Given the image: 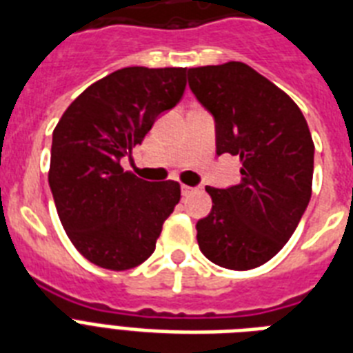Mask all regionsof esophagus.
<instances>
[{"label":"esophagus","mask_w":353,"mask_h":353,"mask_svg":"<svg viewBox=\"0 0 353 353\" xmlns=\"http://www.w3.org/2000/svg\"><path fill=\"white\" fill-rule=\"evenodd\" d=\"M193 191H196V188H191V185H182V194H184V196L191 194Z\"/></svg>","instance_id":"1"}]
</instances>
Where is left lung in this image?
Returning a JSON list of instances; mask_svg holds the SVG:
<instances>
[{
  "instance_id": "8db88e82",
  "label": "left lung",
  "mask_w": 353,
  "mask_h": 353,
  "mask_svg": "<svg viewBox=\"0 0 353 353\" xmlns=\"http://www.w3.org/2000/svg\"><path fill=\"white\" fill-rule=\"evenodd\" d=\"M196 100L215 118L216 154L241 159L242 179L216 190L196 222L200 252L216 266L252 270L277 255L308 208L314 142L297 103L242 61L188 70Z\"/></svg>"
}]
</instances>
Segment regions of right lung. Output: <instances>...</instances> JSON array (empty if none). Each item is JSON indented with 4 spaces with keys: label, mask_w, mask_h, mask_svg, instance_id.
I'll list each match as a JSON object with an SVG mask.
<instances>
[{
    "label": "right lung",
    "mask_w": 353,
    "mask_h": 353,
    "mask_svg": "<svg viewBox=\"0 0 353 353\" xmlns=\"http://www.w3.org/2000/svg\"><path fill=\"white\" fill-rule=\"evenodd\" d=\"M184 67H125L87 87L52 132L49 185L61 225L87 261L123 272L148 261L180 200L173 180L148 182L120 160L185 91Z\"/></svg>",
    "instance_id": "1"
}]
</instances>
